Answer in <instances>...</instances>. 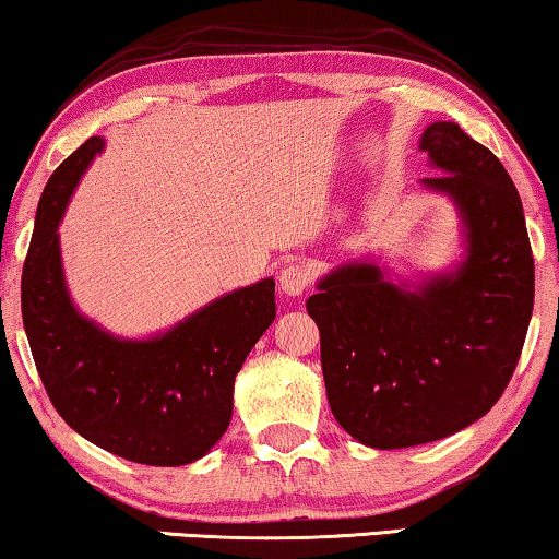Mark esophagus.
<instances>
[{"label": "esophagus", "mask_w": 559, "mask_h": 559, "mask_svg": "<svg viewBox=\"0 0 559 559\" xmlns=\"http://www.w3.org/2000/svg\"><path fill=\"white\" fill-rule=\"evenodd\" d=\"M309 284H312V273H309L307 265L292 263V265L281 267V273H278V288H281V294H286V296H301L304 292H307Z\"/></svg>", "instance_id": "esophagus-1"}]
</instances>
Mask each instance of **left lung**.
I'll use <instances>...</instances> for the list:
<instances>
[{"mask_svg": "<svg viewBox=\"0 0 559 559\" xmlns=\"http://www.w3.org/2000/svg\"><path fill=\"white\" fill-rule=\"evenodd\" d=\"M430 193L462 224V258L426 278H392L373 258L317 281L307 312L320 328L335 420L371 449H407L472 426L500 400L534 309V258L511 175L459 123L420 136Z\"/></svg>", "mask_w": 559, "mask_h": 559, "instance_id": "8db88e82", "label": "left lung"}]
</instances>
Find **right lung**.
Wrapping results in <instances>:
<instances>
[{"mask_svg": "<svg viewBox=\"0 0 559 559\" xmlns=\"http://www.w3.org/2000/svg\"><path fill=\"white\" fill-rule=\"evenodd\" d=\"M105 139L56 167L23 267V324L56 413L110 454L152 467L206 456L229 428L235 377L275 320V281L237 288L152 337L112 335L84 317L63 278L59 224Z\"/></svg>", "mask_w": 559, "mask_h": 559, "instance_id": "right-lung-1", "label": "right lung"}]
</instances>
